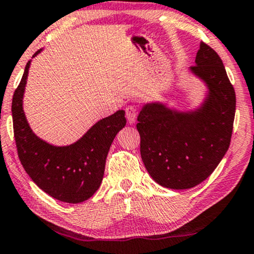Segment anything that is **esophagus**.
I'll return each mask as SVG.
<instances>
[{"instance_id":"esophagus-1","label":"esophagus","mask_w":254,"mask_h":254,"mask_svg":"<svg viewBox=\"0 0 254 254\" xmlns=\"http://www.w3.org/2000/svg\"><path fill=\"white\" fill-rule=\"evenodd\" d=\"M136 116H137V110L135 109L134 106H128L126 107V118H127V121L129 123L130 125L135 123V119H136Z\"/></svg>"}]
</instances>
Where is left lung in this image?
<instances>
[{"mask_svg": "<svg viewBox=\"0 0 254 254\" xmlns=\"http://www.w3.org/2000/svg\"><path fill=\"white\" fill-rule=\"evenodd\" d=\"M190 72L207 86L195 110L147 103L137 117L141 157L156 183L171 190L199 185L220 164L230 145L236 95L221 58L201 41Z\"/></svg>", "mask_w": 254, "mask_h": 254, "instance_id": "1", "label": "left lung"}]
</instances>
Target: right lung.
Here are the masks:
<instances>
[{
	"instance_id": "obj_1",
	"label": "right lung",
	"mask_w": 254,
	"mask_h": 254,
	"mask_svg": "<svg viewBox=\"0 0 254 254\" xmlns=\"http://www.w3.org/2000/svg\"><path fill=\"white\" fill-rule=\"evenodd\" d=\"M43 50L36 52L37 57ZM31 60L12 97L13 134L19 161L34 184L54 199L79 203L91 197L102 184L110 147L126 125L125 111L97 121L69 145L50 144L31 129L23 110V97Z\"/></svg>"
}]
</instances>
